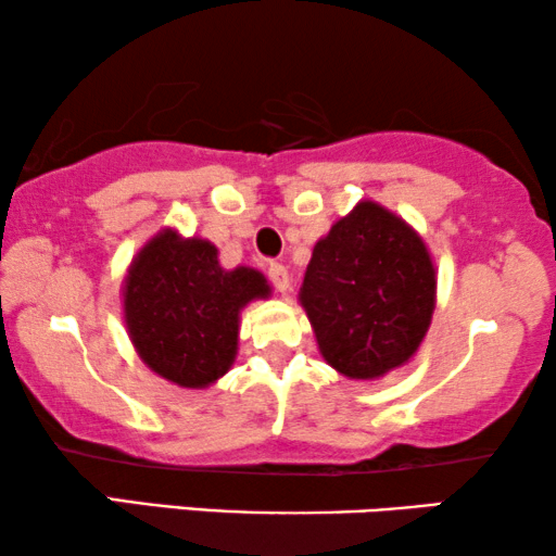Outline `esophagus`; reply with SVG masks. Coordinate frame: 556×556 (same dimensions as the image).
<instances>
[{"label": "esophagus", "instance_id": "1", "mask_svg": "<svg viewBox=\"0 0 556 556\" xmlns=\"http://www.w3.org/2000/svg\"><path fill=\"white\" fill-rule=\"evenodd\" d=\"M268 278H270V283L276 286L278 293H288V291H291V276H288L286 265L273 263L270 268H268Z\"/></svg>", "mask_w": 556, "mask_h": 556}]
</instances>
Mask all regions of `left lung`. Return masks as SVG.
Instances as JSON below:
<instances>
[{
    "mask_svg": "<svg viewBox=\"0 0 556 556\" xmlns=\"http://www.w3.org/2000/svg\"><path fill=\"white\" fill-rule=\"evenodd\" d=\"M435 291L420 232L362 200L314 245L299 301L326 364L367 382L413 359L430 329Z\"/></svg>",
    "mask_w": 556,
    "mask_h": 556,
    "instance_id": "1",
    "label": "left lung"
}]
</instances>
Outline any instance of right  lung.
<instances>
[{
  "label": "right lung",
  "instance_id": "obj_1",
  "mask_svg": "<svg viewBox=\"0 0 556 556\" xmlns=\"http://www.w3.org/2000/svg\"><path fill=\"white\" fill-rule=\"evenodd\" d=\"M268 295L261 270H227L210 240L181 238L164 227L128 265L124 321L151 371L187 390H204L232 367L240 311Z\"/></svg>",
  "mask_w": 556,
  "mask_h": 556
}]
</instances>
